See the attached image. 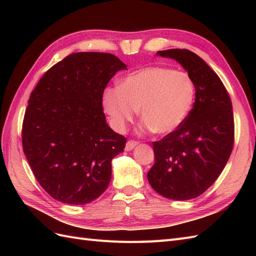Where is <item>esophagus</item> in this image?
<instances>
[{
	"label": "esophagus",
	"mask_w": 256,
	"mask_h": 256,
	"mask_svg": "<svg viewBox=\"0 0 256 256\" xmlns=\"http://www.w3.org/2000/svg\"><path fill=\"white\" fill-rule=\"evenodd\" d=\"M138 145V142L136 141H134V140H130V141H128L127 142V144H126V147H125V150H127V152H130V150H132L134 147Z\"/></svg>",
	"instance_id": "1"
}]
</instances>
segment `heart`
<instances>
[{
	"instance_id": "heart-1",
	"label": "heart",
	"mask_w": 256,
	"mask_h": 256,
	"mask_svg": "<svg viewBox=\"0 0 256 256\" xmlns=\"http://www.w3.org/2000/svg\"><path fill=\"white\" fill-rule=\"evenodd\" d=\"M189 76L162 67H147L126 76L102 92V106L112 128L124 132L140 110L141 128L172 134L184 122L194 100Z\"/></svg>"
}]
</instances>
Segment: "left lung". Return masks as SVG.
<instances>
[{"label": "left lung", "instance_id": "left-lung-1", "mask_svg": "<svg viewBox=\"0 0 256 256\" xmlns=\"http://www.w3.org/2000/svg\"><path fill=\"white\" fill-rule=\"evenodd\" d=\"M180 63L196 88V102L174 132L154 142V164L147 173L152 188L170 200L200 196L219 177L234 145L230 98L205 60L187 49L157 52Z\"/></svg>", "mask_w": 256, "mask_h": 256}]
</instances>
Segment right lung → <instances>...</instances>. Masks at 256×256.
Returning a JSON list of instances; mask_svg holds the SVG:
<instances>
[{
    "label": "right lung",
    "mask_w": 256,
    "mask_h": 256,
    "mask_svg": "<svg viewBox=\"0 0 256 256\" xmlns=\"http://www.w3.org/2000/svg\"><path fill=\"white\" fill-rule=\"evenodd\" d=\"M127 66L110 53L76 52L46 72L30 92L22 146L37 182L72 205L99 198L111 180L112 159L126 138L109 127L102 92Z\"/></svg>",
    "instance_id": "right-lung-1"
}]
</instances>
